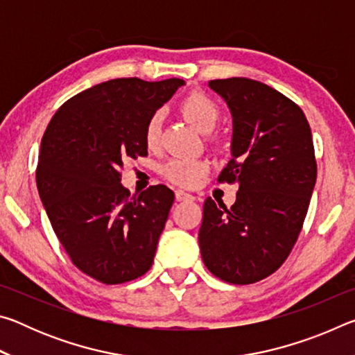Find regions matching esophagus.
<instances>
[{
	"label": "esophagus",
	"mask_w": 355,
	"mask_h": 355,
	"mask_svg": "<svg viewBox=\"0 0 355 355\" xmlns=\"http://www.w3.org/2000/svg\"><path fill=\"white\" fill-rule=\"evenodd\" d=\"M175 199H177L178 202H192V200L196 199V197L188 194V192H184V191H182V189H178V191H175Z\"/></svg>",
	"instance_id": "obj_1"
}]
</instances>
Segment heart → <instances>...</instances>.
<instances>
[{"label":"heart","instance_id":"obj_1","mask_svg":"<svg viewBox=\"0 0 355 355\" xmlns=\"http://www.w3.org/2000/svg\"><path fill=\"white\" fill-rule=\"evenodd\" d=\"M182 111L188 117L197 130L208 133L219 123L220 111L218 105L202 92H192L182 101ZM161 112H155L148 117L146 128H144V139L148 148H156L161 137ZM208 171V163L196 158H172L163 164V175L171 183L182 186V188H192L200 182V178Z\"/></svg>","mask_w":355,"mask_h":355}]
</instances>
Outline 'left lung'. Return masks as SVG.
Instances as JSON below:
<instances>
[{
    "label": "left lung",
    "mask_w": 355,
    "mask_h": 355,
    "mask_svg": "<svg viewBox=\"0 0 355 355\" xmlns=\"http://www.w3.org/2000/svg\"><path fill=\"white\" fill-rule=\"evenodd\" d=\"M233 117L232 156L218 177L236 183L230 208L208 197L199 232L208 271L249 285L277 271L296 244L316 183L310 125L284 94L249 78L213 80Z\"/></svg>",
    "instance_id": "left-lung-1"
}]
</instances>
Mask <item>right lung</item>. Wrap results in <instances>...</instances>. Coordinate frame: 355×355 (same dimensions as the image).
I'll use <instances>...</instances> for the list:
<instances>
[{
	"label": "right lung",
	"instance_id": "add662e5",
	"mask_svg": "<svg viewBox=\"0 0 355 355\" xmlns=\"http://www.w3.org/2000/svg\"><path fill=\"white\" fill-rule=\"evenodd\" d=\"M184 81L117 78L59 107L42 137L35 182L53 230L71 263L106 285L152 268L173 203L164 184L130 196L123 163L147 156L144 128Z\"/></svg>",
	"mask_w": 355,
	"mask_h": 355
}]
</instances>
